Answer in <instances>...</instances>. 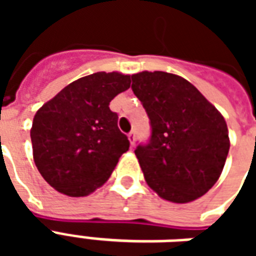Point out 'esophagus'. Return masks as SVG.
I'll list each match as a JSON object with an SVG mask.
<instances>
[{
  "instance_id": "1",
  "label": "esophagus",
  "mask_w": 256,
  "mask_h": 256,
  "mask_svg": "<svg viewBox=\"0 0 256 256\" xmlns=\"http://www.w3.org/2000/svg\"><path fill=\"white\" fill-rule=\"evenodd\" d=\"M128 141H130V144L134 145V142H136V132H130V133L128 134Z\"/></svg>"
}]
</instances>
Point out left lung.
Here are the masks:
<instances>
[{"mask_svg":"<svg viewBox=\"0 0 256 256\" xmlns=\"http://www.w3.org/2000/svg\"><path fill=\"white\" fill-rule=\"evenodd\" d=\"M132 80L150 118V140L134 150L146 184L172 203L203 196L218 181L230 146L224 116L178 75L142 71Z\"/></svg>","mask_w":256,"mask_h":256,"instance_id":"left-lung-1","label":"left lung"}]
</instances>
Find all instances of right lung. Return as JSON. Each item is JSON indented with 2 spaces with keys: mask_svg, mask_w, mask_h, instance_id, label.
<instances>
[{
  "mask_svg": "<svg viewBox=\"0 0 256 256\" xmlns=\"http://www.w3.org/2000/svg\"><path fill=\"white\" fill-rule=\"evenodd\" d=\"M130 88V75L96 72L74 80L38 110L31 128L34 162L50 186L71 198L106 182L130 146L111 100Z\"/></svg>",
  "mask_w": 256,
  "mask_h": 256,
  "instance_id": "1",
  "label": "right lung"
}]
</instances>
